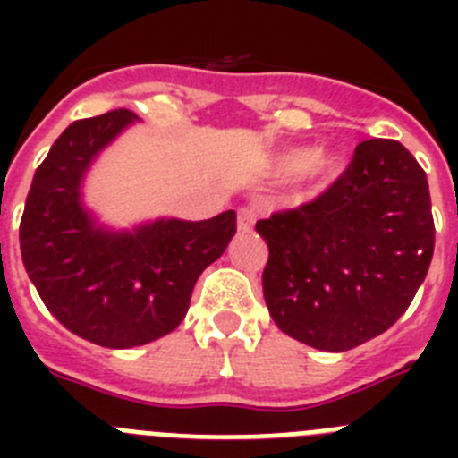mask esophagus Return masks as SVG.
<instances>
[{
  "instance_id": "obj_1",
  "label": "esophagus",
  "mask_w": 458,
  "mask_h": 458,
  "mask_svg": "<svg viewBox=\"0 0 458 458\" xmlns=\"http://www.w3.org/2000/svg\"><path fill=\"white\" fill-rule=\"evenodd\" d=\"M252 225H254V210L252 208L238 210V229H241V232H250Z\"/></svg>"
}]
</instances>
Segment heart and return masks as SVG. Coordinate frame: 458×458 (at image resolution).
Returning <instances> with one entry per match:
<instances>
[{"mask_svg": "<svg viewBox=\"0 0 458 458\" xmlns=\"http://www.w3.org/2000/svg\"><path fill=\"white\" fill-rule=\"evenodd\" d=\"M339 156L330 151H318L311 156L307 148H289L279 157V167L286 174H302L311 181H327L339 172Z\"/></svg>", "mask_w": 458, "mask_h": 458, "instance_id": "1", "label": "heart"}]
</instances>
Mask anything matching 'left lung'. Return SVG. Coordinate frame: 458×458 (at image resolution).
Returning <instances> with one entry per match:
<instances>
[{
	"mask_svg": "<svg viewBox=\"0 0 458 458\" xmlns=\"http://www.w3.org/2000/svg\"><path fill=\"white\" fill-rule=\"evenodd\" d=\"M264 298L282 333L349 351L386 333L427 277L436 226L427 174L396 140L355 147L317 199L257 222Z\"/></svg>",
	"mask_w": 458,
	"mask_h": 458,
	"instance_id": "left-lung-1",
	"label": "left lung"
}]
</instances>
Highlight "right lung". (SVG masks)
<instances>
[{
	"label": "right lung",
	"mask_w": 458,
	"mask_h": 458,
	"mask_svg": "<svg viewBox=\"0 0 458 458\" xmlns=\"http://www.w3.org/2000/svg\"><path fill=\"white\" fill-rule=\"evenodd\" d=\"M135 119L121 107L68 125L36 169L20 220L22 264L40 301L71 333L107 349L179 327L199 275L236 233L233 210L121 233L96 226L80 185L93 157Z\"/></svg>",
	"instance_id": "1"
}]
</instances>
